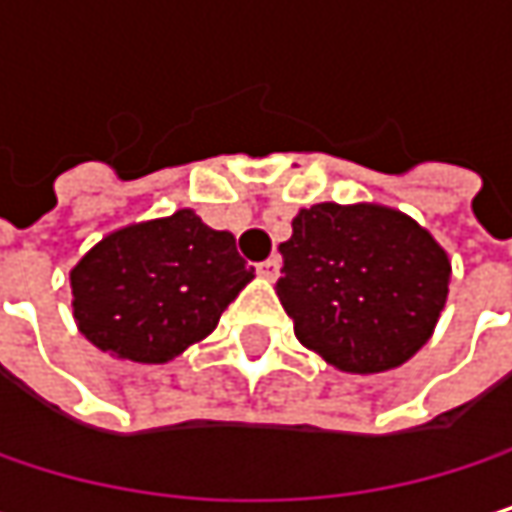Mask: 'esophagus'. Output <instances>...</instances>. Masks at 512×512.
<instances>
[{
	"label": "esophagus",
	"mask_w": 512,
	"mask_h": 512,
	"mask_svg": "<svg viewBox=\"0 0 512 512\" xmlns=\"http://www.w3.org/2000/svg\"><path fill=\"white\" fill-rule=\"evenodd\" d=\"M278 272H281V257H269V260H263V263H257V275L260 278H266V281H275L278 278Z\"/></svg>",
	"instance_id": "1"
}]
</instances>
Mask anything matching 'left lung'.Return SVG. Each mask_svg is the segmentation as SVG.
Segmentation results:
<instances>
[{
    "label": "left lung",
    "instance_id": "left-lung-1",
    "mask_svg": "<svg viewBox=\"0 0 512 512\" xmlns=\"http://www.w3.org/2000/svg\"><path fill=\"white\" fill-rule=\"evenodd\" d=\"M275 293L296 338L347 373L415 356L448 299L451 260L415 219L382 204H314L293 219Z\"/></svg>",
    "mask_w": 512,
    "mask_h": 512
}]
</instances>
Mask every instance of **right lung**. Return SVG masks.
Instances as JSON below:
<instances>
[{
	"label": "right lung",
	"mask_w": 512,
	"mask_h": 512,
	"mask_svg": "<svg viewBox=\"0 0 512 512\" xmlns=\"http://www.w3.org/2000/svg\"><path fill=\"white\" fill-rule=\"evenodd\" d=\"M252 278L234 234L177 210L112 231L70 269L73 317L97 350L165 364L204 341Z\"/></svg>",
	"instance_id": "obj_1"
}]
</instances>
